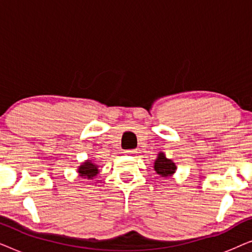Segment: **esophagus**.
<instances>
[{"label":"esophagus","instance_id":"obj_1","mask_svg":"<svg viewBox=\"0 0 252 252\" xmlns=\"http://www.w3.org/2000/svg\"><path fill=\"white\" fill-rule=\"evenodd\" d=\"M125 154L126 155H135V154H137V151L136 150H126Z\"/></svg>","mask_w":252,"mask_h":252}]
</instances>
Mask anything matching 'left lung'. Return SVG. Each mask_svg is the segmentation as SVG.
I'll list each match as a JSON object with an SVG mask.
<instances>
[{
  "mask_svg": "<svg viewBox=\"0 0 252 252\" xmlns=\"http://www.w3.org/2000/svg\"><path fill=\"white\" fill-rule=\"evenodd\" d=\"M154 170L160 178L168 179L175 173L177 171V165L171 158H167L166 155L163 151H159L157 155V158L155 159Z\"/></svg>",
  "mask_w": 252,
  "mask_h": 252,
  "instance_id": "obj_1",
  "label": "left lung"
}]
</instances>
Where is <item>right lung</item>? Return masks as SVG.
<instances>
[{
  "label": "right lung",
  "mask_w": 252,
  "mask_h": 252,
  "mask_svg": "<svg viewBox=\"0 0 252 252\" xmlns=\"http://www.w3.org/2000/svg\"><path fill=\"white\" fill-rule=\"evenodd\" d=\"M77 171L79 173V177L87 179V180H93L95 177H97L99 166L97 163H95L94 159H87L80 164V166L77 168Z\"/></svg>",
  "instance_id": "obj_1"
}]
</instances>
